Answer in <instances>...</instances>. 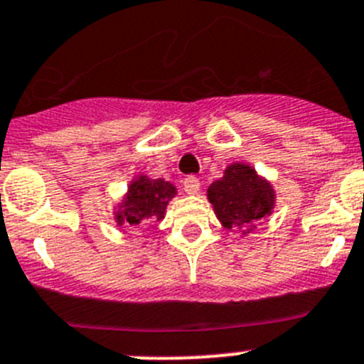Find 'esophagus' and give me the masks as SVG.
<instances>
[{"mask_svg":"<svg viewBox=\"0 0 364 364\" xmlns=\"http://www.w3.org/2000/svg\"><path fill=\"white\" fill-rule=\"evenodd\" d=\"M184 191L188 195H196L200 191V180L196 176H186L184 178Z\"/></svg>","mask_w":364,"mask_h":364,"instance_id":"34e87169","label":"esophagus"}]
</instances>
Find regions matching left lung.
<instances>
[{"instance_id": "1", "label": "left lung", "mask_w": 364, "mask_h": 364, "mask_svg": "<svg viewBox=\"0 0 364 364\" xmlns=\"http://www.w3.org/2000/svg\"><path fill=\"white\" fill-rule=\"evenodd\" d=\"M208 198L223 228L243 225L247 228V231H242L243 235L252 231L256 222L271 215L276 202L271 182L243 162L225 168L222 178L209 186Z\"/></svg>"}]
</instances>
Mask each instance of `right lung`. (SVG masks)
I'll list each match as a JSON object with an SVG mask.
<instances>
[{
	"instance_id": "right-lung-1",
	"label": "right lung",
	"mask_w": 364,
	"mask_h": 364,
	"mask_svg": "<svg viewBox=\"0 0 364 364\" xmlns=\"http://www.w3.org/2000/svg\"><path fill=\"white\" fill-rule=\"evenodd\" d=\"M176 195V188L164 178H148L146 175L133 178L128 193L117 205L115 220L119 225L126 223L129 228L148 222L149 218L162 220L168 202Z\"/></svg>"
}]
</instances>
